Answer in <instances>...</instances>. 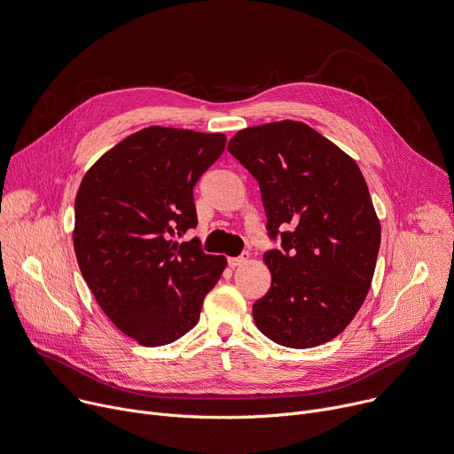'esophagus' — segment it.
I'll list each match as a JSON object with an SVG mask.
<instances>
[{
	"label": "esophagus",
	"instance_id": "obj_1",
	"mask_svg": "<svg viewBox=\"0 0 454 454\" xmlns=\"http://www.w3.org/2000/svg\"><path fill=\"white\" fill-rule=\"evenodd\" d=\"M248 261H250V254H242L240 257H231V259H228V266H230V268H237V266L246 264Z\"/></svg>",
	"mask_w": 454,
	"mask_h": 454
}]
</instances>
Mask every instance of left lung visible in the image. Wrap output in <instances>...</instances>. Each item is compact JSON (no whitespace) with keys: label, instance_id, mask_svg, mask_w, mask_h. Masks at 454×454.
Returning a JSON list of instances; mask_svg holds the SVG:
<instances>
[{"label":"left lung","instance_id":"8db88e82","mask_svg":"<svg viewBox=\"0 0 454 454\" xmlns=\"http://www.w3.org/2000/svg\"><path fill=\"white\" fill-rule=\"evenodd\" d=\"M261 186L268 231V294L254 320L273 342L306 349L340 335L362 308L380 248V221L358 164L335 143L284 119L239 130L228 143Z\"/></svg>","mask_w":454,"mask_h":454}]
</instances>
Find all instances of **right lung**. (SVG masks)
<instances>
[{"mask_svg":"<svg viewBox=\"0 0 454 454\" xmlns=\"http://www.w3.org/2000/svg\"><path fill=\"white\" fill-rule=\"evenodd\" d=\"M224 146V134L148 127L105 152L79 184L72 239L81 275L141 346L188 333L226 268L197 240H174L195 228L193 186Z\"/></svg>","mask_w":454,"mask_h":454,"instance_id":"1","label":"right lung"}]
</instances>
